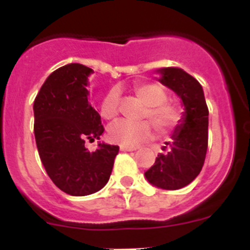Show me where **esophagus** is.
Instances as JSON below:
<instances>
[{
	"label": "esophagus",
	"instance_id": "1",
	"mask_svg": "<svg viewBox=\"0 0 250 250\" xmlns=\"http://www.w3.org/2000/svg\"><path fill=\"white\" fill-rule=\"evenodd\" d=\"M121 151H134L135 147H132V146H125V145H120Z\"/></svg>",
	"mask_w": 250,
	"mask_h": 250
}]
</instances>
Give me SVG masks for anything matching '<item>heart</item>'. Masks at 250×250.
Masks as SVG:
<instances>
[{
  "instance_id": "b5f03b06",
  "label": "heart",
  "mask_w": 250,
  "mask_h": 250,
  "mask_svg": "<svg viewBox=\"0 0 250 250\" xmlns=\"http://www.w3.org/2000/svg\"><path fill=\"white\" fill-rule=\"evenodd\" d=\"M132 92L144 103L140 118L147 121L129 122L120 120L110 125L109 139L112 143L125 146H135L147 140L152 135L153 125L158 137H166L173 133L184 118V110L176 103L168 100V92L157 82H137L133 84ZM120 112V95L112 89L105 95L100 105V115L105 120H115Z\"/></svg>"
}]
</instances>
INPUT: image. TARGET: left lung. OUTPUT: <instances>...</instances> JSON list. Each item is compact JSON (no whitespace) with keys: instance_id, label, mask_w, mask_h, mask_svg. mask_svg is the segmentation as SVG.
<instances>
[{"instance_id":"8db88e82","label":"left lung","mask_w":250,"mask_h":250,"mask_svg":"<svg viewBox=\"0 0 250 250\" xmlns=\"http://www.w3.org/2000/svg\"><path fill=\"white\" fill-rule=\"evenodd\" d=\"M160 82L183 100L185 117L145 176L152 185L178 190L188 185L201 173L208 147V106L202 85L195 77L178 67H165Z\"/></svg>"}]
</instances>
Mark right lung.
Segmentation results:
<instances>
[{
	"label": "right lung",
	"instance_id": "1",
	"mask_svg": "<svg viewBox=\"0 0 250 250\" xmlns=\"http://www.w3.org/2000/svg\"><path fill=\"white\" fill-rule=\"evenodd\" d=\"M90 67L69 64L48 76L34 102V132L44 169L57 188L87 196L104 188L120 147L99 144L89 152L85 141L104 133L100 115L88 103Z\"/></svg>",
	"mask_w": 250,
	"mask_h": 250
}]
</instances>
